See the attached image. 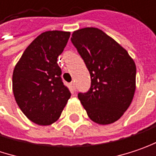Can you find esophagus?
<instances>
[{
  "mask_svg": "<svg viewBox=\"0 0 156 156\" xmlns=\"http://www.w3.org/2000/svg\"><path fill=\"white\" fill-rule=\"evenodd\" d=\"M71 86L73 87V89L75 90V89H76V84H75V82H72V83H71Z\"/></svg>",
  "mask_w": 156,
  "mask_h": 156,
  "instance_id": "esophagus-1",
  "label": "esophagus"
}]
</instances>
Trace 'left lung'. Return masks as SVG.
<instances>
[{
	"instance_id": "left-lung-1",
	"label": "left lung",
	"mask_w": 156,
	"mask_h": 156,
	"mask_svg": "<svg viewBox=\"0 0 156 156\" xmlns=\"http://www.w3.org/2000/svg\"><path fill=\"white\" fill-rule=\"evenodd\" d=\"M72 43L83 59L91 84L78 98L88 116L98 124L116 122L130 105L136 90V65L127 50L102 30L74 31Z\"/></svg>"
}]
</instances>
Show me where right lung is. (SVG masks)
Here are the masks:
<instances>
[{
	"label": "right lung",
	"instance_id": "obj_1",
	"mask_svg": "<svg viewBox=\"0 0 156 156\" xmlns=\"http://www.w3.org/2000/svg\"><path fill=\"white\" fill-rule=\"evenodd\" d=\"M69 37L70 33L63 31L41 34L14 68L12 89L16 102L24 115L38 125L55 122L71 97L57 62Z\"/></svg>",
	"mask_w": 156,
	"mask_h": 156
}]
</instances>
